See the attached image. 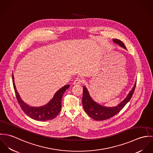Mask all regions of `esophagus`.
<instances>
[{"label": "esophagus", "mask_w": 153, "mask_h": 153, "mask_svg": "<svg viewBox=\"0 0 153 153\" xmlns=\"http://www.w3.org/2000/svg\"><path fill=\"white\" fill-rule=\"evenodd\" d=\"M82 82H83V80H82L81 78H76L75 80L74 81L73 84H74V85H78V84H81Z\"/></svg>", "instance_id": "obj_1"}]
</instances>
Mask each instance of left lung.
<instances>
[{
    "mask_svg": "<svg viewBox=\"0 0 153 153\" xmlns=\"http://www.w3.org/2000/svg\"><path fill=\"white\" fill-rule=\"evenodd\" d=\"M113 42L115 44H118L121 47L127 49L126 46L120 40L117 39H113ZM136 87V82L132 88L126 98L122 101L120 104L115 107H105L97 102L91 98L87 88L84 86L83 87V97H82V105L85 112L92 119L97 121H102L109 119L118 114L124 106L128 102L133 95L135 88Z\"/></svg>",
    "mask_w": 153,
    "mask_h": 153,
    "instance_id": "left-lung-1",
    "label": "left lung"
}]
</instances>
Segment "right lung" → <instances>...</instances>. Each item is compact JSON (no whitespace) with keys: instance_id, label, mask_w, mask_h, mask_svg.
Returning <instances> with one entry per match:
<instances>
[{"instance_id":"right-lung-1","label":"right lung","mask_w":153,"mask_h":153,"mask_svg":"<svg viewBox=\"0 0 153 153\" xmlns=\"http://www.w3.org/2000/svg\"><path fill=\"white\" fill-rule=\"evenodd\" d=\"M12 81L16 98L23 111L30 118L39 121H46L56 117L61 109V101L62 96L70 85H66L58 90L53 98L46 104L40 107L30 106L25 102L18 92L15 84L14 76L12 74Z\"/></svg>"}]
</instances>
